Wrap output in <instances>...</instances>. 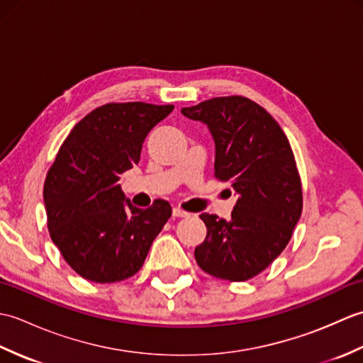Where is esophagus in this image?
Listing matches in <instances>:
<instances>
[{"instance_id":"obj_1","label":"esophagus","mask_w":363,"mask_h":363,"mask_svg":"<svg viewBox=\"0 0 363 363\" xmlns=\"http://www.w3.org/2000/svg\"><path fill=\"white\" fill-rule=\"evenodd\" d=\"M173 215H174V217H189V212H186V211H182V209H179V207H174V209H173Z\"/></svg>"}]
</instances>
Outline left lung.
<instances>
[{"mask_svg": "<svg viewBox=\"0 0 363 363\" xmlns=\"http://www.w3.org/2000/svg\"><path fill=\"white\" fill-rule=\"evenodd\" d=\"M215 140V177L238 199L230 220L201 213L207 235L195 248L199 268L218 279L248 281L290 242L303 211V187L287 135L264 107L245 96L184 107Z\"/></svg>", "mask_w": 363, "mask_h": 363, "instance_id": "obj_1", "label": "left lung"}]
</instances>
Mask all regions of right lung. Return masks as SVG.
Segmentation results:
<instances>
[{
    "mask_svg": "<svg viewBox=\"0 0 363 363\" xmlns=\"http://www.w3.org/2000/svg\"><path fill=\"white\" fill-rule=\"evenodd\" d=\"M173 109L107 103L86 115L59 148L43 186L48 230L84 279L109 284L134 276L172 217L165 199L148 209L125 203L118 181L140 160L145 137Z\"/></svg>",
    "mask_w": 363,
    "mask_h": 363,
    "instance_id": "add662e5",
    "label": "right lung"
}]
</instances>
